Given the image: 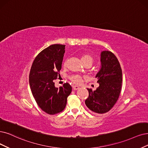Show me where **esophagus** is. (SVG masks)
I'll return each mask as SVG.
<instances>
[{"mask_svg": "<svg viewBox=\"0 0 148 148\" xmlns=\"http://www.w3.org/2000/svg\"><path fill=\"white\" fill-rule=\"evenodd\" d=\"M73 90H77L79 89V87L78 86L74 85V86H73Z\"/></svg>", "mask_w": 148, "mask_h": 148, "instance_id": "obj_1", "label": "esophagus"}]
</instances>
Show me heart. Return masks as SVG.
Returning <instances> with one entry per match:
<instances>
[{"instance_id":"b5f03b06","label":"heart","mask_w":148,"mask_h":148,"mask_svg":"<svg viewBox=\"0 0 148 148\" xmlns=\"http://www.w3.org/2000/svg\"><path fill=\"white\" fill-rule=\"evenodd\" d=\"M81 60L82 62H83L84 65H86L87 64H92L93 63V58H92L90 54L88 53H84L81 55ZM64 67L66 66V62L63 64ZM84 77H82V76L77 75V74H74L72 75L69 77V79L73 82L75 84H81L83 82Z\"/></svg>"}]
</instances>
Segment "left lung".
<instances>
[{
	"mask_svg": "<svg viewBox=\"0 0 148 148\" xmlns=\"http://www.w3.org/2000/svg\"><path fill=\"white\" fill-rule=\"evenodd\" d=\"M101 68L96 76L99 86L93 91L87 88L89 95L85 104L92 112L102 114L110 111L117 102L122 87V69L118 58L108 51L101 57Z\"/></svg>",
	"mask_w": 148,
	"mask_h": 148,
	"instance_id": "1",
	"label": "left lung"
}]
</instances>
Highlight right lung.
<instances>
[{
    "label": "right lung",
    "mask_w": 148,
    "mask_h": 148,
    "mask_svg": "<svg viewBox=\"0 0 148 148\" xmlns=\"http://www.w3.org/2000/svg\"><path fill=\"white\" fill-rule=\"evenodd\" d=\"M65 46L52 45L38 54L32 63L29 74L30 89L38 106L49 114L62 112L67 97L72 91L68 83L56 88L54 80L60 77V71Z\"/></svg>",
    "instance_id": "obj_1"
}]
</instances>
